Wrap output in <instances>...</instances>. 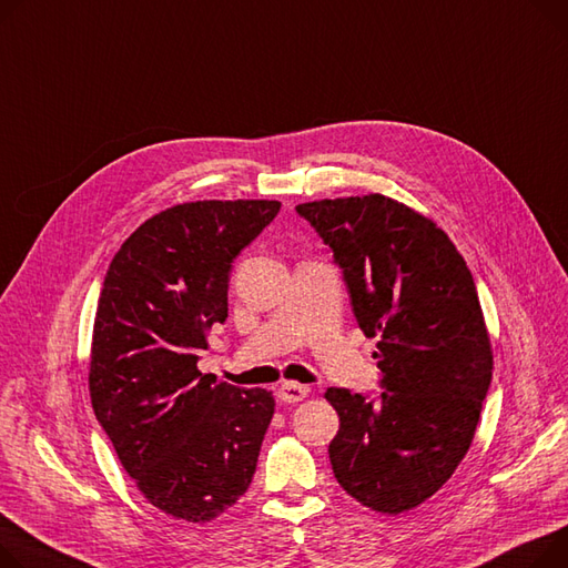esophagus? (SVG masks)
<instances>
[{"label": "esophagus", "instance_id": "esophagus-1", "mask_svg": "<svg viewBox=\"0 0 568 568\" xmlns=\"http://www.w3.org/2000/svg\"><path fill=\"white\" fill-rule=\"evenodd\" d=\"M278 397L285 402V404H296V402H301L304 397H308V388L306 386H301V384H283L281 388H278Z\"/></svg>", "mask_w": 568, "mask_h": 568}]
</instances>
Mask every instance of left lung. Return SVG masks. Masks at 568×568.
<instances>
[{
	"label": "left lung",
	"instance_id": "1",
	"mask_svg": "<svg viewBox=\"0 0 568 568\" xmlns=\"http://www.w3.org/2000/svg\"><path fill=\"white\" fill-rule=\"evenodd\" d=\"M343 270L374 354L382 393L328 388L339 429L328 457L361 505L402 514L457 470L494 374L477 287L438 225L382 194L296 205Z\"/></svg>",
	"mask_w": 568,
	"mask_h": 568
}]
</instances>
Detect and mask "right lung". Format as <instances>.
Here are the masks:
<instances>
[{
	"instance_id": "right-lung-1",
	"label": "right lung",
	"mask_w": 568,
	"mask_h": 568,
	"mask_svg": "<svg viewBox=\"0 0 568 568\" xmlns=\"http://www.w3.org/2000/svg\"><path fill=\"white\" fill-rule=\"evenodd\" d=\"M278 201H196L141 223L113 255L93 324L95 418L150 505L207 523L253 479L274 415L264 388L216 384L196 367L229 317L233 260Z\"/></svg>"
}]
</instances>
